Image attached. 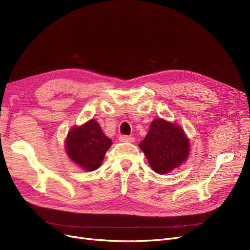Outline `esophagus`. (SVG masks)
Wrapping results in <instances>:
<instances>
[{"mask_svg":"<svg viewBox=\"0 0 250 250\" xmlns=\"http://www.w3.org/2000/svg\"><path fill=\"white\" fill-rule=\"evenodd\" d=\"M120 142H127V143H134L135 138L133 136H128V135H120L119 136Z\"/></svg>","mask_w":250,"mask_h":250,"instance_id":"34e87169","label":"esophagus"}]
</instances>
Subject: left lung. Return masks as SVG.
Segmentation results:
<instances>
[{
	"label": "left lung",
	"instance_id": "obj_1",
	"mask_svg": "<svg viewBox=\"0 0 250 250\" xmlns=\"http://www.w3.org/2000/svg\"><path fill=\"white\" fill-rule=\"evenodd\" d=\"M139 147L149 166L159 174H166L181 166L188 157L189 143L181 126L155 119Z\"/></svg>",
	"mask_w": 250,
	"mask_h": 250
}]
</instances>
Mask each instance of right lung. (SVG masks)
I'll list each match as a JSON object with an SVG mask.
<instances>
[{
  "label": "right lung",
  "instance_id": "right-lung-1",
  "mask_svg": "<svg viewBox=\"0 0 250 250\" xmlns=\"http://www.w3.org/2000/svg\"><path fill=\"white\" fill-rule=\"evenodd\" d=\"M112 139L103 132L94 119L69 130L65 139V151L73 162L87 171H93L102 165Z\"/></svg>",
  "mask_w": 250,
  "mask_h": 250
}]
</instances>
